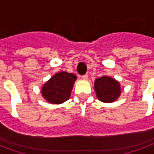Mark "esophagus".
Instances as JSON below:
<instances>
[{"instance_id": "obj_1", "label": "esophagus", "mask_w": 154, "mask_h": 154, "mask_svg": "<svg viewBox=\"0 0 154 154\" xmlns=\"http://www.w3.org/2000/svg\"><path fill=\"white\" fill-rule=\"evenodd\" d=\"M82 78L83 80H87V78H88V75H87V74H85V75H83V76L82 77Z\"/></svg>"}]
</instances>
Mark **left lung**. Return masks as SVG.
Masks as SVG:
<instances>
[{
    "mask_svg": "<svg viewBox=\"0 0 154 154\" xmlns=\"http://www.w3.org/2000/svg\"><path fill=\"white\" fill-rule=\"evenodd\" d=\"M94 90L98 100L105 103H111L118 100L121 95L120 83L113 77L102 76L94 82Z\"/></svg>",
    "mask_w": 154,
    "mask_h": 154,
    "instance_id": "1",
    "label": "left lung"
}]
</instances>
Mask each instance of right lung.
Returning a JSON list of instances; mask_svg holds the SVG:
<instances>
[{
	"label": "right lung",
	"instance_id": "obj_1",
	"mask_svg": "<svg viewBox=\"0 0 154 154\" xmlns=\"http://www.w3.org/2000/svg\"><path fill=\"white\" fill-rule=\"evenodd\" d=\"M77 76L67 72H59L52 76L42 86L41 95L48 103L59 105L70 98Z\"/></svg>",
	"mask_w": 154,
	"mask_h": 154
}]
</instances>
